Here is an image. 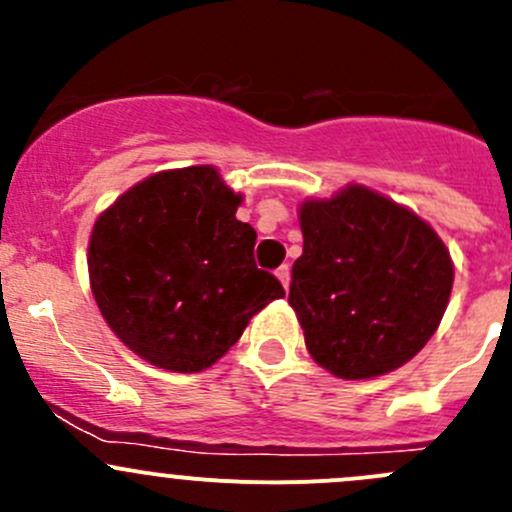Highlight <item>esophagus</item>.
<instances>
[{
	"label": "esophagus",
	"instance_id": "34e87169",
	"mask_svg": "<svg viewBox=\"0 0 512 512\" xmlns=\"http://www.w3.org/2000/svg\"><path fill=\"white\" fill-rule=\"evenodd\" d=\"M275 275H277V280L282 282V287H289V265H282V267H277L275 270Z\"/></svg>",
	"mask_w": 512,
	"mask_h": 512
}]
</instances>
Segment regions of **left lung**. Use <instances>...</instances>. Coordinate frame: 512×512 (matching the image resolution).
<instances>
[{
  "label": "left lung",
  "mask_w": 512,
  "mask_h": 512,
  "mask_svg": "<svg viewBox=\"0 0 512 512\" xmlns=\"http://www.w3.org/2000/svg\"><path fill=\"white\" fill-rule=\"evenodd\" d=\"M289 304L307 352L339 379L389 374L426 347L453 287L441 237L394 200L349 185L299 208Z\"/></svg>",
  "instance_id": "8db88e82"
}]
</instances>
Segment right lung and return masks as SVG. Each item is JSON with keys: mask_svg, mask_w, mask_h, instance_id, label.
Wrapping results in <instances>:
<instances>
[{"mask_svg": "<svg viewBox=\"0 0 512 512\" xmlns=\"http://www.w3.org/2000/svg\"><path fill=\"white\" fill-rule=\"evenodd\" d=\"M213 165L163 170L96 220L89 277L116 337L153 366H213L272 299L280 280L255 265L257 232Z\"/></svg>", "mask_w": 512, "mask_h": 512, "instance_id": "right-lung-1", "label": "right lung"}]
</instances>
